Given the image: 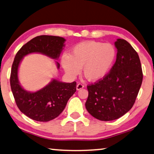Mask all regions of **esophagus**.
I'll return each mask as SVG.
<instances>
[{"label": "esophagus", "mask_w": 154, "mask_h": 154, "mask_svg": "<svg viewBox=\"0 0 154 154\" xmlns=\"http://www.w3.org/2000/svg\"><path fill=\"white\" fill-rule=\"evenodd\" d=\"M84 88V85H83L82 83H78V84L77 85V90H79L81 89H82V88Z\"/></svg>", "instance_id": "1"}]
</instances>
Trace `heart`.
Here are the masks:
<instances>
[{
  "instance_id": "obj_1",
  "label": "heart",
  "mask_w": 154,
  "mask_h": 154,
  "mask_svg": "<svg viewBox=\"0 0 154 154\" xmlns=\"http://www.w3.org/2000/svg\"><path fill=\"white\" fill-rule=\"evenodd\" d=\"M116 57V50L110 43L85 41L73 47L71 54H64L61 62L65 72L75 77L82 68L83 74L90 82H97L110 71Z\"/></svg>"
}]
</instances>
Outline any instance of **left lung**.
I'll list each match as a JSON object with an SVG mask.
<instances>
[{"label":"left lung","mask_w":154,"mask_h":154,"mask_svg":"<svg viewBox=\"0 0 154 154\" xmlns=\"http://www.w3.org/2000/svg\"><path fill=\"white\" fill-rule=\"evenodd\" d=\"M117 58L107 75L88 85L85 107L101 121L123 116L134 105L143 81L141 64L137 52L124 39L115 42Z\"/></svg>","instance_id":"left-lung-1"}]
</instances>
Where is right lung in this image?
Instances as JSON below:
<instances>
[{
  "instance_id": "obj_1",
  "label": "right lung",
  "mask_w": 154,
  "mask_h": 154,
  "mask_svg": "<svg viewBox=\"0 0 154 154\" xmlns=\"http://www.w3.org/2000/svg\"><path fill=\"white\" fill-rule=\"evenodd\" d=\"M64 41V38L56 36H36L23 45L15 56L10 75L13 95L20 111L35 121L48 122L57 118L63 111L69 99L76 92L77 83H62L54 79L39 91L28 92L18 82L20 62L24 56L33 52H39L52 58H58ZM57 65L59 68L58 62Z\"/></svg>"
}]
</instances>
